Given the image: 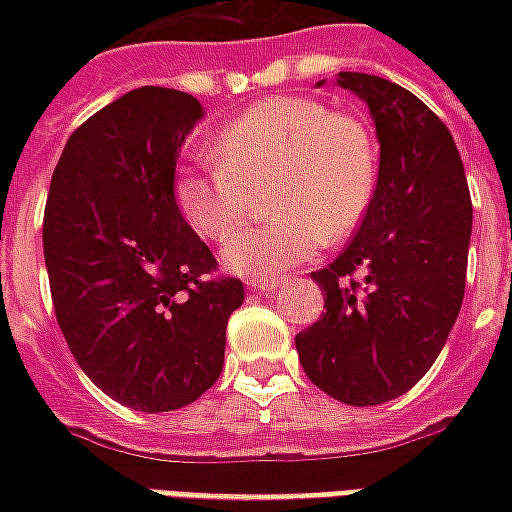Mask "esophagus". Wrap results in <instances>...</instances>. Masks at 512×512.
<instances>
[{
    "label": "esophagus",
    "mask_w": 512,
    "mask_h": 512,
    "mask_svg": "<svg viewBox=\"0 0 512 512\" xmlns=\"http://www.w3.org/2000/svg\"><path fill=\"white\" fill-rule=\"evenodd\" d=\"M246 285H249V288H252V290H257V293H274V290H277L279 285H282V279H277V277L249 279Z\"/></svg>",
    "instance_id": "esophagus-1"
}]
</instances>
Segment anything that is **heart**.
I'll return each mask as SVG.
<instances>
[{
    "label": "heart",
    "mask_w": 512,
    "mask_h": 512,
    "mask_svg": "<svg viewBox=\"0 0 512 512\" xmlns=\"http://www.w3.org/2000/svg\"><path fill=\"white\" fill-rule=\"evenodd\" d=\"M213 161H191L175 175V202L208 241L230 235L252 191H266L268 222L244 227L224 244V266L244 277H277L310 260L329 235L362 222L378 183L370 128L315 98L279 95L233 117L211 142Z\"/></svg>",
    "instance_id": "b5f03b06"
}]
</instances>
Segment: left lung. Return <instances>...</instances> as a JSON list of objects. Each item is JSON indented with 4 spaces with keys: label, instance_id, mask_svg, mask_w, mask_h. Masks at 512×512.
I'll use <instances>...</instances> for the list:
<instances>
[{
    "label": "left lung",
    "instance_id": "1",
    "mask_svg": "<svg viewBox=\"0 0 512 512\" xmlns=\"http://www.w3.org/2000/svg\"><path fill=\"white\" fill-rule=\"evenodd\" d=\"M337 84L373 115L378 183L354 238L312 271L326 312L296 334V351L326 395L378 406L428 373L455 326L472 197L450 128L417 95L370 73L343 71Z\"/></svg>",
    "mask_w": 512,
    "mask_h": 512
}]
</instances>
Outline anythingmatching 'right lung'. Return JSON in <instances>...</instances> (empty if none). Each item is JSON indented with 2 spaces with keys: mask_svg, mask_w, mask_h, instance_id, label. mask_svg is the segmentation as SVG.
Masks as SVG:
<instances>
[{
  "mask_svg": "<svg viewBox=\"0 0 512 512\" xmlns=\"http://www.w3.org/2000/svg\"><path fill=\"white\" fill-rule=\"evenodd\" d=\"M200 101L169 87L117 98L68 139L51 175L43 255L73 359L136 411H175L224 365L244 282L213 277L216 257L175 202L180 145Z\"/></svg>",
  "mask_w": 512,
  "mask_h": 512,
  "instance_id": "obj_1",
  "label": "right lung"
}]
</instances>
